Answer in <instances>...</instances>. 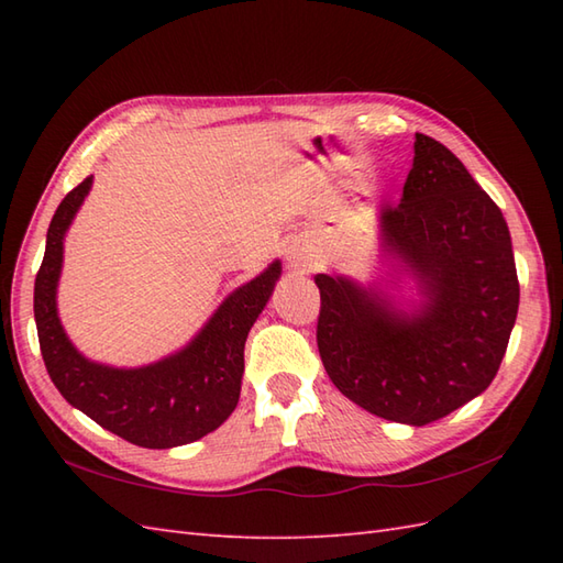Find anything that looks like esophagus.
Returning <instances> with one entry per match:
<instances>
[{"mask_svg": "<svg viewBox=\"0 0 563 563\" xmlns=\"http://www.w3.org/2000/svg\"><path fill=\"white\" fill-rule=\"evenodd\" d=\"M288 261L295 268H309L312 266V251H309L305 244H292L288 249Z\"/></svg>", "mask_w": 563, "mask_h": 563, "instance_id": "esophagus-1", "label": "esophagus"}]
</instances>
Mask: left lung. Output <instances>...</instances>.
<instances>
[{
  "instance_id": "1",
  "label": "left lung",
  "mask_w": 563,
  "mask_h": 563,
  "mask_svg": "<svg viewBox=\"0 0 563 563\" xmlns=\"http://www.w3.org/2000/svg\"><path fill=\"white\" fill-rule=\"evenodd\" d=\"M379 239L423 302L401 312L349 278L314 275L319 355L365 411L426 426L479 397L504 361L520 302L510 232L464 164L416 133L404 196L379 206Z\"/></svg>"
}]
</instances>
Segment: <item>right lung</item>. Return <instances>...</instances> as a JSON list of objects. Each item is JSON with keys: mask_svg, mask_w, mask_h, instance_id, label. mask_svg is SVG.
I'll list each match as a JSON object with an SVG mask.
<instances>
[{"mask_svg": "<svg viewBox=\"0 0 563 563\" xmlns=\"http://www.w3.org/2000/svg\"><path fill=\"white\" fill-rule=\"evenodd\" d=\"M91 188H71L47 227L45 256L35 275L33 314L41 353L59 394L101 428L140 448L166 450L200 440L236 409L244 343L280 275V261L234 290L184 351L145 367H109L84 357L57 317L63 239Z\"/></svg>", "mask_w": 563, "mask_h": 563, "instance_id": "1", "label": "right lung"}]
</instances>
